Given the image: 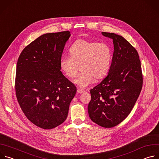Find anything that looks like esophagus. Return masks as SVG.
Segmentation results:
<instances>
[{
    "label": "esophagus",
    "mask_w": 159,
    "mask_h": 159,
    "mask_svg": "<svg viewBox=\"0 0 159 159\" xmlns=\"http://www.w3.org/2000/svg\"><path fill=\"white\" fill-rule=\"evenodd\" d=\"M85 92V90L82 89H77V93L79 94H82V93H84Z\"/></svg>",
    "instance_id": "1"
}]
</instances>
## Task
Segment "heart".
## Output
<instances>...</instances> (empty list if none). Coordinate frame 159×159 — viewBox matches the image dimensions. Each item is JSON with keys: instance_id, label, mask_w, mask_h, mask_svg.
<instances>
[{"instance_id": "b5f03b06", "label": "heart", "mask_w": 159, "mask_h": 159, "mask_svg": "<svg viewBox=\"0 0 159 159\" xmlns=\"http://www.w3.org/2000/svg\"><path fill=\"white\" fill-rule=\"evenodd\" d=\"M69 56H63L60 61L61 70L69 79H73L80 69L82 72L74 82L85 88L96 79L104 78L111 64L112 53L108 45L85 39L75 41L69 50Z\"/></svg>"}]
</instances>
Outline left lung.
<instances>
[{
    "instance_id": "obj_1",
    "label": "left lung",
    "mask_w": 159,
    "mask_h": 159,
    "mask_svg": "<svg viewBox=\"0 0 159 159\" xmlns=\"http://www.w3.org/2000/svg\"><path fill=\"white\" fill-rule=\"evenodd\" d=\"M112 39V62L108 74L93 89L88 105L89 117L104 128L114 127L130 113L142 88L141 62L137 51L123 36L102 32Z\"/></svg>"
}]
</instances>
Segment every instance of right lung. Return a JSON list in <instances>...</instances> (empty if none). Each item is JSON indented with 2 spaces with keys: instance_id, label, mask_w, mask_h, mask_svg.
<instances>
[{
  "instance_id": "right-lung-1",
  "label": "right lung",
  "mask_w": 159,
  "mask_h": 159,
  "mask_svg": "<svg viewBox=\"0 0 159 159\" xmlns=\"http://www.w3.org/2000/svg\"><path fill=\"white\" fill-rule=\"evenodd\" d=\"M70 31L44 34L20 54L16 94L19 106L34 125L50 129L63 123L76 87L60 71V61Z\"/></svg>"
}]
</instances>
